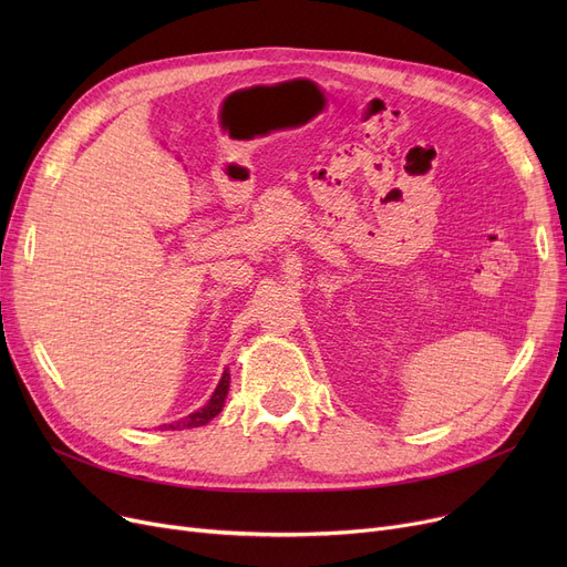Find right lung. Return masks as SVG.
Returning a JSON list of instances; mask_svg holds the SVG:
<instances>
[{
  "label": "right lung",
  "instance_id": "right-lung-1",
  "mask_svg": "<svg viewBox=\"0 0 567 567\" xmlns=\"http://www.w3.org/2000/svg\"><path fill=\"white\" fill-rule=\"evenodd\" d=\"M227 393H229V368H225V372H223V377H220V381H218V385H216L214 395L208 398V402H206L202 409L188 413L186 419H178V421H174V423L161 425L158 430H190V427H202V425H206L208 421H214L216 415L223 411L225 400H227Z\"/></svg>",
  "mask_w": 567,
  "mask_h": 567
}]
</instances>
